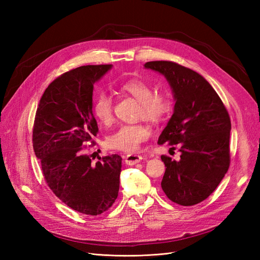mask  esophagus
<instances>
[{
	"instance_id": "obj_1",
	"label": "esophagus",
	"mask_w": 260,
	"mask_h": 260,
	"mask_svg": "<svg viewBox=\"0 0 260 260\" xmlns=\"http://www.w3.org/2000/svg\"><path fill=\"white\" fill-rule=\"evenodd\" d=\"M142 159H144L141 155H136V154H128L124 156V162L127 165H130V166H133L140 161H142Z\"/></svg>"
}]
</instances>
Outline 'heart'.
<instances>
[{"instance_id": "b5f03b06", "label": "heart", "mask_w": 260, "mask_h": 260, "mask_svg": "<svg viewBox=\"0 0 260 260\" xmlns=\"http://www.w3.org/2000/svg\"><path fill=\"white\" fill-rule=\"evenodd\" d=\"M122 91L129 93L140 102V116L146 119L158 121L166 116L171 109V101L166 94H154L151 85L142 80H130L122 84ZM93 113L104 124H111L114 119L113 100L105 92H101L94 100ZM151 136V131L144 124L129 123L121 124L107 138L109 147L118 151L135 153L139 151L141 143Z\"/></svg>"}]
</instances>
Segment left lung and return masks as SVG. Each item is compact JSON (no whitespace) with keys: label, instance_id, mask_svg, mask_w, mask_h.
Listing matches in <instances>:
<instances>
[{"label":"left lung","instance_id":"obj_1","mask_svg":"<svg viewBox=\"0 0 260 260\" xmlns=\"http://www.w3.org/2000/svg\"><path fill=\"white\" fill-rule=\"evenodd\" d=\"M146 69L162 75L174 94V114L158 144L178 145L179 160L162 155L166 171L161 188L182 206L206 200L230 165L229 114L209 82L194 70L167 60L147 61Z\"/></svg>","mask_w":260,"mask_h":260}]
</instances>
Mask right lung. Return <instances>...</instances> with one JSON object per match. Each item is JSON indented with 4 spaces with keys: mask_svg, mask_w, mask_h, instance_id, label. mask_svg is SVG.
I'll return each instance as SVG.
<instances>
[{
    "mask_svg": "<svg viewBox=\"0 0 260 260\" xmlns=\"http://www.w3.org/2000/svg\"><path fill=\"white\" fill-rule=\"evenodd\" d=\"M113 65L81 66L55 79L40 100L34 149L46 183L72 209L98 216L112 207L119 191L121 157L92 162L85 144L99 131L93 116V85Z\"/></svg>",
    "mask_w": 260,
    "mask_h": 260,
    "instance_id": "right-lung-1",
    "label": "right lung"
}]
</instances>
